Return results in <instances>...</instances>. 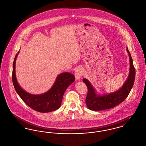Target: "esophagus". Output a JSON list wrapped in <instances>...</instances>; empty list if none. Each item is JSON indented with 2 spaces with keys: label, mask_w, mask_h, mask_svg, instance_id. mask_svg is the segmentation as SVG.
Returning a JSON list of instances; mask_svg holds the SVG:
<instances>
[{
  "label": "esophagus",
  "mask_w": 146,
  "mask_h": 146,
  "mask_svg": "<svg viewBox=\"0 0 146 146\" xmlns=\"http://www.w3.org/2000/svg\"><path fill=\"white\" fill-rule=\"evenodd\" d=\"M82 70H81V68H78L75 70V76L77 80L80 79V78L82 76Z\"/></svg>",
  "instance_id": "34e87169"
}]
</instances>
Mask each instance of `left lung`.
<instances>
[{
  "mask_svg": "<svg viewBox=\"0 0 146 146\" xmlns=\"http://www.w3.org/2000/svg\"><path fill=\"white\" fill-rule=\"evenodd\" d=\"M127 51L129 58V75L122 88L116 91L102 95L97 94L95 88L90 82L86 78H83L82 80L88 88L86 104L90 110L102 111L113 108L122 102L128 96L134 84L136 71L131 54L127 48Z\"/></svg>",
  "mask_w": 146,
  "mask_h": 146,
  "instance_id": "left-lung-1",
  "label": "left lung"
}]
</instances>
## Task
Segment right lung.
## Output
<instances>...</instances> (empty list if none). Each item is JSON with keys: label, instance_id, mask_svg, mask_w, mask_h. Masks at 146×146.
Instances as JSON below:
<instances>
[{"label": "right lung", "instance_id": "add662e5", "mask_svg": "<svg viewBox=\"0 0 146 146\" xmlns=\"http://www.w3.org/2000/svg\"><path fill=\"white\" fill-rule=\"evenodd\" d=\"M19 51L17 54L13 65L12 80L15 91L22 100L32 109L46 113L58 109L61 104L64 94L68 86L75 80L74 75L69 72L59 74L52 88L40 95H33L23 90L18 82L15 74V62Z\"/></svg>", "mask_w": 146, "mask_h": 146}]
</instances>
